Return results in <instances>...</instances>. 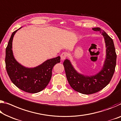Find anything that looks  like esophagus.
Here are the masks:
<instances>
[{
    "instance_id": "34e87169",
    "label": "esophagus",
    "mask_w": 121,
    "mask_h": 121,
    "mask_svg": "<svg viewBox=\"0 0 121 121\" xmlns=\"http://www.w3.org/2000/svg\"><path fill=\"white\" fill-rule=\"evenodd\" d=\"M68 55V54L67 52H63L62 54H61V59L62 60H65V59L66 58L67 56Z\"/></svg>"
}]
</instances>
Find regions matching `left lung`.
Segmentation results:
<instances>
[{
  "instance_id": "8db88e82",
  "label": "left lung",
  "mask_w": 121,
  "mask_h": 121,
  "mask_svg": "<svg viewBox=\"0 0 121 121\" xmlns=\"http://www.w3.org/2000/svg\"><path fill=\"white\" fill-rule=\"evenodd\" d=\"M92 29L99 31L104 38L106 56L102 69L95 75L85 76L75 69L70 60L66 59L63 63L71 87L78 93L87 95L97 93L108 85L114 75L116 64L117 55L112 39L99 27Z\"/></svg>"
}]
</instances>
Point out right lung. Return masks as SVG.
I'll return each instance as SVG.
<instances>
[{"mask_svg":"<svg viewBox=\"0 0 121 121\" xmlns=\"http://www.w3.org/2000/svg\"><path fill=\"white\" fill-rule=\"evenodd\" d=\"M21 28L13 32L6 48V68L11 81L15 86L27 93H36L43 91L49 83L53 67L60 62V56L48 59L34 68L22 66L15 59L12 51L13 37Z\"/></svg>","mask_w":121,"mask_h":121,"instance_id":"right-lung-1","label":"right lung"}]
</instances>
